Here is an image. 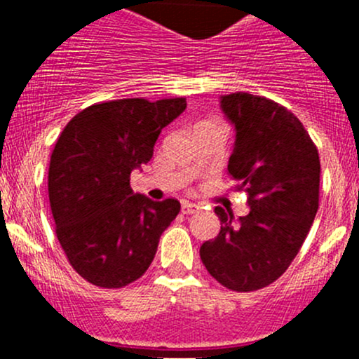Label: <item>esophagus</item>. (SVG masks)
<instances>
[{
	"instance_id": "esophagus-1",
	"label": "esophagus",
	"mask_w": 359,
	"mask_h": 359,
	"mask_svg": "<svg viewBox=\"0 0 359 359\" xmlns=\"http://www.w3.org/2000/svg\"><path fill=\"white\" fill-rule=\"evenodd\" d=\"M200 208L201 206L196 205V203H191V201L182 203V213H186V215H193V213H196Z\"/></svg>"
}]
</instances>
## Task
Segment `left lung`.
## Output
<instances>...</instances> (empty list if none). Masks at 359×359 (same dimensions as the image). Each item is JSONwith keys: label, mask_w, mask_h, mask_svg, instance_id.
I'll return each mask as SVG.
<instances>
[{"label": "left lung", "mask_w": 359, "mask_h": 359, "mask_svg": "<svg viewBox=\"0 0 359 359\" xmlns=\"http://www.w3.org/2000/svg\"><path fill=\"white\" fill-rule=\"evenodd\" d=\"M220 107L236 128L229 158L238 191L248 193V215L215 206L220 233L205 241L206 271L233 292L276 281L302 247L320 206V156L292 111L266 97L238 92Z\"/></svg>", "instance_id": "8db88e82"}]
</instances>
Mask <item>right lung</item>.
I'll use <instances>...</instances> for the list:
<instances>
[{
  "label": "right lung",
  "mask_w": 359,
  "mask_h": 359,
  "mask_svg": "<svg viewBox=\"0 0 359 359\" xmlns=\"http://www.w3.org/2000/svg\"><path fill=\"white\" fill-rule=\"evenodd\" d=\"M184 109L182 97L93 104L57 139L48 168L55 234L72 269L88 283L123 288L153 262L180 203L135 194L130 173L153 158L161 130Z\"/></svg>",
  "instance_id": "right-lung-1"
}]
</instances>
